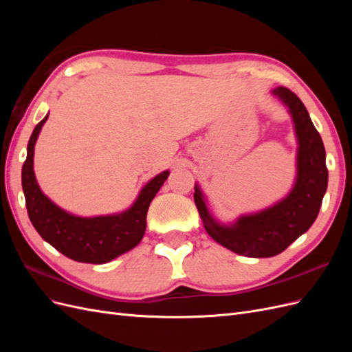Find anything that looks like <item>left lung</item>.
<instances>
[{
	"label": "left lung",
	"instance_id": "1",
	"mask_svg": "<svg viewBox=\"0 0 352 352\" xmlns=\"http://www.w3.org/2000/svg\"><path fill=\"white\" fill-rule=\"evenodd\" d=\"M273 92L289 107L300 144L298 176L291 194L257 214L239 217L235 225L221 226L210 216L198 186L194 192L197 208L208 235L228 250L254 258L280 254L310 229L320 211L327 188L324 145L305 105L285 87Z\"/></svg>",
	"mask_w": 352,
	"mask_h": 352
}]
</instances>
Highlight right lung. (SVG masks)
<instances>
[{
	"instance_id": "right-lung-1",
	"label": "right lung",
	"mask_w": 352,
	"mask_h": 352,
	"mask_svg": "<svg viewBox=\"0 0 352 352\" xmlns=\"http://www.w3.org/2000/svg\"><path fill=\"white\" fill-rule=\"evenodd\" d=\"M48 119H42L30 135L26 162L22 168V186L28 214L42 239L52 245L66 257L91 264H104L120 254L135 248L144 238L146 212L153 198L168 177L160 173L141 190L135 204L122 214L101 217H76L61 210L41 192L34 173V150L41 127Z\"/></svg>"
}]
</instances>
